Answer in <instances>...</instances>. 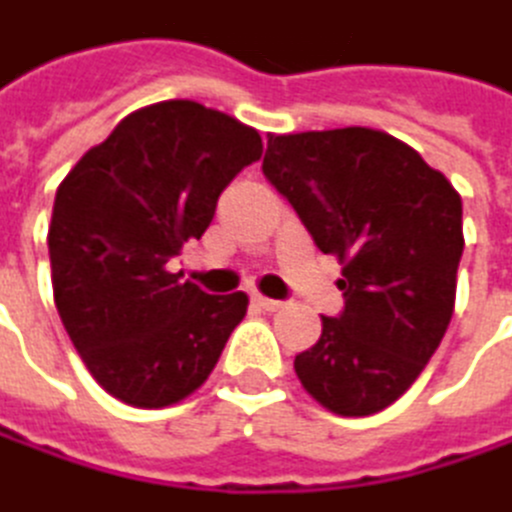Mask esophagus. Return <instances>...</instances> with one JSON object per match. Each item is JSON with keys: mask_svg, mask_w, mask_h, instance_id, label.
Segmentation results:
<instances>
[{"mask_svg": "<svg viewBox=\"0 0 512 512\" xmlns=\"http://www.w3.org/2000/svg\"><path fill=\"white\" fill-rule=\"evenodd\" d=\"M253 303H256L259 309H265V312L283 309V300H274V297H265V294H253Z\"/></svg>", "mask_w": 512, "mask_h": 512, "instance_id": "obj_1", "label": "esophagus"}]
</instances>
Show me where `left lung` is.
Returning <instances> with one entry per match:
<instances>
[{
    "label": "left lung",
    "instance_id": "1",
    "mask_svg": "<svg viewBox=\"0 0 512 512\" xmlns=\"http://www.w3.org/2000/svg\"><path fill=\"white\" fill-rule=\"evenodd\" d=\"M262 170L345 277V312L321 318V339L294 356L297 380L336 416H374L451 324L460 194L410 144L365 126L268 135Z\"/></svg>",
    "mask_w": 512,
    "mask_h": 512
}]
</instances>
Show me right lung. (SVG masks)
I'll list each match as a JSON object with an SVG mask.
<instances>
[{"label":"right lung","mask_w":512,"mask_h":512,"mask_svg":"<svg viewBox=\"0 0 512 512\" xmlns=\"http://www.w3.org/2000/svg\"><path fill=\"white\" fill-rule=\"evenodd\" d=\"M262 159L253 126L194 99L126 114L64 176L49 221L52 294L96 383L141 410L215 371L247 294H206L167 262L200 238L226 185Z\"/></svg>","instance_id":"obj_1"}]
</instances>
